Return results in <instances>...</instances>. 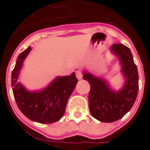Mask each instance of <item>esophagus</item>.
<instances>
[{
    "label": "esophagus",
    "instance_id": "1",
    "mask_svg": "<svg viewBox=\"0 0 150 150\" xmlns=\"http://www.w3.org/2000/svg\"><path fill=\"white\" fill-rule=\"evenodd\" d=\"M76 76L78 79H81L83 78V74H82V72L79 70L76 71Z\"/></svg>",
    "mask_w": 150,
    "mask_h": 150
}]
</instances>
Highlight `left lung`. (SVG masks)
Listing matches in <instances>:
<instances>
[{"label":"left lung","mask_w":150,"mask_h":150,"mask_svg":"<svg viewBox=\"0 0 150 150\" xmlns=\"http://www.w3.org/2000/svg\"><path fill=\"white\" fill-rule=\"evenodd\" d=\"M110 51L120 60L124 86L115 91L106 79L83 71V79L90 84L88 105L91 116L102 122L119 120L132 109L138 92V72L129 48L123 44H113Z\"/></svg>","instance_id":"left-lung-1"}]
</instances>
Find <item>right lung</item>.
Instances as JSON below:
<instances>
[{
	"mask_svg": "<svg viewBox=\"0 0 150 150\" xmlns=\"http://www.w3.org/2000/svg\"><path fill=\"white\" fill-rule=\"evenodd\" d=\"M31 50L29 46L17 58L12 72V87L18 107L29 120L50 124L59 121L64 114L67 100L78 80L75 73L69 76H58L41 90L30 91L18 81L24 60Z\"/></svg>",
	"mask_w": 150,
	"mask_h": 150,
	"instance_id": "1",
	"label": "right lung"
}]
</instances>
